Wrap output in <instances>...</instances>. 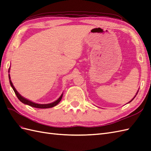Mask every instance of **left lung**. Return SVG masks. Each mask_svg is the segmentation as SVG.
Here are the masks:
<instances>
[{
    "instance_id": "left-lung-1",
    "label": "left lung",
    "mask_w": 151,
    "mask_h": 151,
    "mask_svg": "<svg viewBox=\"0 0 151 151\" xmlns=\"http://www.w3.org/2000/svg\"><path fill=\"white\" fill-rule=\"evenodd\" d=\"M138 91H137V94H136V95H135V96H134V98H133V99H131V101H129V103H130V102H131V101H133V99H134V98H135V97H136V96H137V94H138Z\"/></svg>"
}]
</instances>
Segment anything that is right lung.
<instances>
[{
  "label": "right lung",
  "instance_id": "1",
  "mask_svg": "<svg viewBox=\"0 0 151 151\" xmlns=\"http://www.w3.org/2000/svg\"><path fill=\"white\" fill-rule=\"evenodd\" d=\"M9 69H10V68L9 69V71H8L9 73ZM9 83H10L11 86V87L13 88V91L14 92V93H15V94L17 95L18 99L20 100V101L22 103L25 104V105H27L29 106H32V107H34V108H37V109H48V108H52V107H53V106H56L57 104L60 101V100L62 99V98H63V93L61 94V96H60L59 99H58L57 100H56L55 101H54V102L51 103H49V104H38V103H34V102H32L31 101H29V99L24 98V97H23V96H22L20 94L18 93V91L16 90V88H15L13 86V84L12 82H11L9 74Z\"/></svg>",
  "mask_w": 151,
  "mask_h": 151
}]
</instances>
